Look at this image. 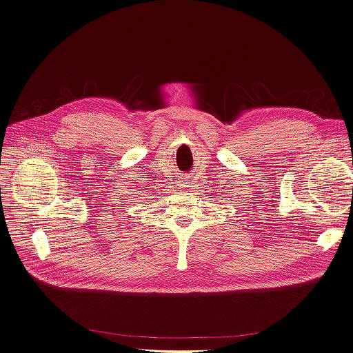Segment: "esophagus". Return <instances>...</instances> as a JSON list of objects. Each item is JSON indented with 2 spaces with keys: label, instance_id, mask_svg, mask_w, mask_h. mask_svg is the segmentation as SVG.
Segmentation results:
<instances>
[{
  "label": "esophagus",
  "instance_id": "obj_1",
  "mask_svg": "<svg viewBox=\"0 0 353 353\" xmlns=\"http://www.w3.org/2000/svg\"><path fill=\"white\" fill-rule=\"evenodd\" d=\"M183 182H185V180H183Z\"/></svg>",
  "mask_w": 353,
  "mask_h": 353
}]
</instances>
